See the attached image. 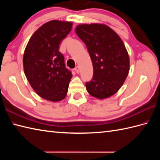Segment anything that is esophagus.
<instances>
[{"mask_svg":"<svg viewBox=\"0 0 160 160\" xmlns=\"http://www.w3.org/2000/svg\"><path fill=\"white\" fill-rule=\"evenodd\" d=\"M75 71H76V72L77 73H79L80 72V67L77 66L76 68H75Z\"/></svg>","mask_w":160,"mask_h":160,"instance_id":"34e87169","label":"esophagus"}]
</instances>
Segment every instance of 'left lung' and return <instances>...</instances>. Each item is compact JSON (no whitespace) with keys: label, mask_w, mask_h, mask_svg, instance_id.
Instances as JSON below:
<instances>
[{"label":"left lung","mask_w":160,"mask_h":160,"mask_svg":"<svg viewBox=\"0 0 160 160\" xmlns=\"http://www.w3.org/2000/svg\"><path fill=\"white\" fill-rule=\"evenodd\" d=\"M76 33L86 45L93 64V78L86 83L87 91L100 100L111 97L120 89L130 69L123 41L104 24H81Z\"/></svg>","instance_id":"1"}]
</instances>
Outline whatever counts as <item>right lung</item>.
<instances>
[{"label": "right lung", "mask_w": 160, "mask_h": 160, "mask_svg": "<svg viewBox=\"0 0 160 160\" xmlns=\"http://www.w3.org/2000/svg\"><path fill=\"white\" fill-rule=\"evenodd\" d=\"M72 26V22L58 20L45 23L33 33L24 52V72L30 85L40 97L53 102L65 98L72 78L59 52Z\"/></svg>", "instance_id": "add662e5"}]
</instances>
